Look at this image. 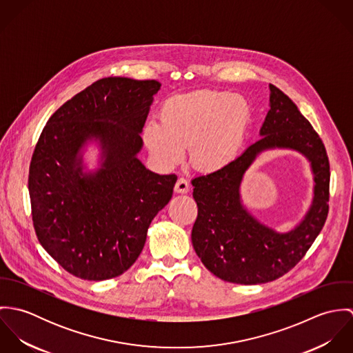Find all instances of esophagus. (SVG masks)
Segmentation results:
<instances>
[{"label":"esophagus","instance_id":"1","mask_svg":"<svg viewBox=\"0 0 353 353\" xmlns=\"http://www.w3.org/2000/svg\"><path fill=\"white\" fill-rule=\"evenodd\" d=\"M189 181L186 178H179L175 183V192L176 193H181V194H185L189 192Z\"/></svg>","mask_w":353,"mask_h":353}]
</instances>
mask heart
<instances>
[{
	"mask_svg": "<svg viewBox=\"0 0 353 353\" xmlns=\"http://www.w3.org/2000/svg\"><path fill=\"white\" fill-rule=\"evenodd\" d=\"M252 105L228 91H194L163 103L161 121L148 119L141 137L152 159L174 167L190 147L192 164L203 172H217L243 151L252 123Z\"/></svg>",
	"mask_w": 353,
	"mask_h": 353,
	"instance_id": "b5f03b06",
	"label": "heart"
}]
</instances>
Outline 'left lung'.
<instances>
[{
    "label": "left lung",
    "mask_w": 353,
    "mask_h": 353,
    "mask_svg": "<svg viewBox=\"0 0 353 353\" xmlns=\"http://www.w3.org/2000/svg\"><path fill=\"white\" fill-rule=\"evenodd\" d=\"M269 90L261 139L224 170L192 181L199 206L192 230L193 248L209 272L235 284H263L290 272L319 235L329 210L330 171L323 143L294 101L272 84ZM269 150L301 152L314 181L309 209L283 233L261 223L244 205L240 192L247 170Z\"/></svg>",
    "instance_id": "8db88e82"
}]
</instances>
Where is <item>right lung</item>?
<instances>
[{"mask_svg":"<svg viewBox=\"0 0 353 353\" xmlns=\"http://www.w3.org/2000/svg\"><path fill=\"white\" fill-rule=\"evenodd\" d=\"M160 87L156 80H98L62 104L38 140L28 175L35 232L76 277L101 281L126 272L172 197L176 175H159L139 159ZM90 148L99 151L92 168Z\"/></svg>","mask_w":353,"mask_h":353,"instance_id":"obj_1","label":"right lung"}]
</instances>
